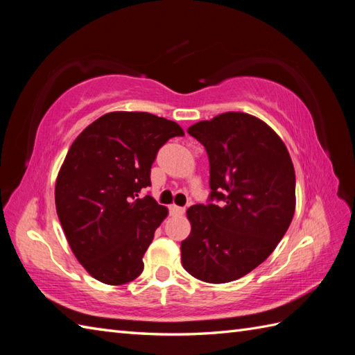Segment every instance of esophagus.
Wrapping results in <instances>:
<instances>
[{
	"mask_svg": "<svg viewBox=\"0 0 355 355\" xmlns=\"http://www.w3.org/2000/svg\"><path fill=\"white\" fill-rule=\"evenodd\" d=\"M169 210H171V214H172V215H183V214H184V210H186V207H180V206L172 205V206L169 207Z\"/></svg>",
	"mask_w": 355,
	"mask_h": 355,
	"instance_id": "1",
	"label": "esophagus"
}]
</instances>
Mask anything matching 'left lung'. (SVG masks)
Wrapping results in <instances>:
<instances>
[{
	"mask_svg": "<svg viewBox=\"0 0 355 355\" xmlns=\"http://www.w3.org/2000/svg\"><path fill=\"white\" fill-rule=\"evenodd\" d=\"M206 148L207 205L187 209L182 243L187 273L210 284L235 281L266 261L288 230L296 177L288 150L271 128L245 112H224L187 130Z\"/></svg>",
	"mask_w": 355,
	"mask_h": 355,
	"instance_id": "obj_1",
	"label": "left lung"
}]
</instances>
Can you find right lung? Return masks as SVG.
<instances>
[{"instance_id": "obj_1", "label": "right lung", "mask_w": 355, "mask_h": 355, "mask_svg": "<svg viewBox=\"0 0 355 355\" xmlns=\"http://www.w3.org/2000/svg\"><path fill=\"white\" fill-rule=\"evenodd\" d=\"M183 130L149 112H110L80 132L56 180V212L78 261L97 281L123 285L143 271V254L168 209L140 191L166 141Z\"/></svg>"}]
</instances>
